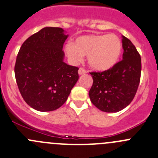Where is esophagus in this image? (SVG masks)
Returning a JSON list of instances; mask_svg holds the SVG:
<instances>
[{
  "label": "esophagus",
  "mask_w": 158,
  "mask_h": 158,
  "mask_svg": "<svg viewBox=\"0 0 158 158\" xmlns=\"http://www.w3.org/2000/svg\"><path fill=\"white\" fill-rule=\"evenodd\" d=\"M87 73V71H86L84 68H80L79 70H78V74H80V75H82V74H84Z\"/></svg>",
  "instance_id": "34e87169"
}]
</instances>
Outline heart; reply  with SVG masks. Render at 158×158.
<instances>
[{
  "mask_svg": "<svg viewBox=\"0 0 158 158\" xmlns=\"http://www.w3.org/2000/svg\"><path fill=\"white\" fill-rule=\"evenodd\" d=\"M64 51L71 62L81 61L87 55L89 66L99 71L114 66L122 52V43L115 34H87L77 37L74 43L65 45Z\"/></svg>",
  "mask_w": 158,
  "mask_h": 158,
  "instance_id": "heart-1",
  "label": "heart"
}]
</instances>
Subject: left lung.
Masks as SVG:
<instances>
[{
	"mask_svg": "<svg viewBox=\"0 0 158 158\" xmlns=\"http://www.w3.org/2000/svg\"><path fill=\"white\" fill-rule=\"evenodd\" d=\"M123 60L102 72H90L93 84L89 91L92 104L104 112H118L134 99L140 80V55L132 42L123 36Z\"/></svg>",
	"mask_w": 158,
	"mask_h": 158,
	"instance_id": "left-lung-1",
	"label": "left lung"
}]
</instances>
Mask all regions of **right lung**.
<instances>
[{"label":"right lung","mask_w":158,"mask_h":158,"mask_svg":"<svg viewBox=\"0 0 158 158\" xmlns=\"http://www.w3.org/2000/svg\"><path fill=\"white\" fill-rule=\"evenodd\" d=\"M68 36L62 28L47 27L28 37L17 56L15 74L20 93L39 111L61 107L78 80V68L64 62Z\"/></svg>","instance_id":"add662e5"}]
</instances>
